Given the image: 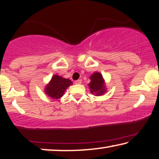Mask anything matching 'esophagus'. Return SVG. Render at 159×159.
<instances>
[{
    "instance_id": "1",
    "label": "esophagus",
    "mask_w": 159,
    "mask_h": 159,
    "mask_svg": "<svg viewBox=\"0 0 159 159\" xmlns=\"http://www.w3.org/2000/svg\"><path fill=\"white\" fill-rule=\"evenodd\" d=\"M75 83L77 84H80L82 83V80H77V81H75Z\"/></svg>"
}]
</instances>
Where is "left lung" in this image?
<instances>
[{
	"instance_id": "8db88e82",
	"label": "left lung",
	"mask_w": 159,
	"mask_h": 159,
	"mask_svg": "<svg viewBox=\"0 0 159 159\" xmlns=\"http://www.w3.org/2000/svg\"><path fill=\"white\" fill-rule=\"evenodd\" d=\"M90 82L88 84L90 93L95 96H101L106 93V85L101 73L94 72L90 77Z\"/></svg>"
}]
</instances>
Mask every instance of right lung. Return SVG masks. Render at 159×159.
I'll list each match as a JSON object with an SVG mask.
<instances>
[{
  "label": "right lung",
  "mask_w": 159,
  "mask_h": 159,
  "mask_svg": "<svg viewBox=\"0 0 159 159\" xmlns=\"http://www.w3.org/2000/svg\"><path fill=\"white\" fill-rule=\"evenodd\" d=\"M72 84L70 80L54 75L45 87L44 92L51 98L58 100L64 95L67 88Z\"/></svg>",
  "instance_id": "add662e5"
}]
</instances>
